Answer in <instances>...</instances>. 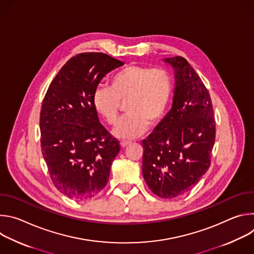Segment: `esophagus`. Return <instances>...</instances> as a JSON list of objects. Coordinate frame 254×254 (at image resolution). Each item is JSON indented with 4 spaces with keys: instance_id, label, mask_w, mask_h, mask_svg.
Wrapping results in <instances>:
<instances>
[{
    "instance_id": "esophagus-1",
    "label": "esophagus",
    "mask_w": 254,
    "mask_h": 254,
    "mask_svg": "<svg viewBox=\"0 0 254 254\" xmlns=\"http://www.w3.org/2000/svg\"><path fill=\"white\" fill-rule=\"evenodd\" d=\"M131 143V141H129V140H122L121 141V147L122 148H126V147H127L128 144H130Z\"/></svg>"
}]
</instances>
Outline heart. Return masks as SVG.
Wrapping results in <instances>:
<instances>
[{
  "mask_svg": "<svg viewBox=\"0 0 254 254\" xmlns=\"http://www.w3.org/2000/svg\"><path fill=\"white\" fill-rule=\"evenodd\" d=\"M173 93V78L164 68L127 66L113 76L110 87H98L92 97L96 113L108 125H115L121 102L126 101L124 117L113 133L120 138H134L156 126L167 114Z\"/></svg>",
  "mask_w": 254,
  "mask_h": 254,
  "instance_id": "1",
  "label": "heart"
}]
</instances>
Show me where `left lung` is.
<instances>
[{"mask_svg":"<svg viewBox=\"0 0 254 254\" xmlns=\"http://www.w3.org/2000/svg\"><path fill=\"white\" fill-rule=\"evenodd\" d=\"M163 61L174 69L171 111L142 140V176L150 190L164 199L184 195L210 167L215 121L210 94L188 61Z\"/></svg>","mask_w":254,"mask_h":254,"instance_id":"8db88e82","label":"left lung"}]
</instances>
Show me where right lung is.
I'll list each match as a JSON object with an SVG mask.
<instances>
[{
	"mask_svg": "<svg viewBox=\"0 0 254 254\" xmlns=\"http://www.w3.org/2000/svg\"><path fill=\"white\" fill-rule=\"evenodd\" d=\"M124 63L103 53L70 58L52 80L40 113L41 150L56 189L77 201L105 187L120 143L99 123L92 97Z\"/></svg>",
	"mask_w": 254,
	"mask_h": 254,
	"instance_id": "right-lung-1",
	"label": "right lung"
}]
</instances>
